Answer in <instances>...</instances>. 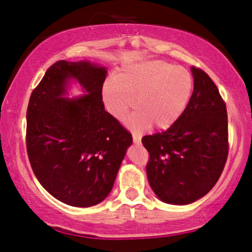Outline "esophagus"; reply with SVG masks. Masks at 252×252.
Here are the masks:
<instances>
[{
  "label": "esophagus",
  "instance_id": "1",
  "mask_svg": "<svg viewBox=\"0 0 252 252\" xmlns=\"http://www.w3.org/2000/svg\"><path fill=\"white\" fill-rule=\"evenodd\" d=\"M132 138H133V143L134 144H141V136L133 133V135H132Z\"/></svg>",
  "mask_w": 252,
  "mask_h": 252
}]
</instances>
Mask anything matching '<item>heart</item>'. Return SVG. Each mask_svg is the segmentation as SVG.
Instances as JSON below:
<instances>
[{"instance_id": "heart-1", "label": "heart", "mask_w": 252, "mask_h": 252, "mask_svg": "<svg viewBox=\"0 0 252 252\" xmlns=\"http://www.w3.org/2000/svg\"><path fill=\"white\" fill-rule=\"evenodd\" d=\"M193 91L192 75L186 67L165 61H149L126 67L102 89L109 112L121 120L134 106L127 125L135 131L151 126L167 130L187 109Z\"/></svg>"}]
</instances>
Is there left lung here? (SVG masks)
<instances>
[{
    "label": "left lung",
    "mask_w": 252,
    "mask_h": 252,
    "mask_svg": "<svg viewBox=\"0 0 252 252\" xmlns=\"http://www.w3.org/2000/svg\"><path fill=\"white\" fill-rule=\"evenodd\" d=\"M193 92L180 119L167 131L142 138L150 156L148 181L161 201L189 204L210 191L228 158V116L218 88L192 66Z\"/></svg>",
    "instance_id": "1"
}]
</instances>
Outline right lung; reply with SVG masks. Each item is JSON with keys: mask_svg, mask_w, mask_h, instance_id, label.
<instances>
[{"mask_svg": "<svg viewBox=\"0 0 252 252\" xmlns=\"http://www.w3.org/2000/svg\"><path fill=\"white\" fill-rule=\"evenodd\" d=\"M106 69L89 61L51 65L30 96L27 150L34 174L55 199L92 207L108 197L132 135L104 110ZM78 80L87 93L63 98Z\"/></svg>", "mask_w": 252, "mask_h": 252, "instance_id": "1", "label": "right lung"}]
</instances>
